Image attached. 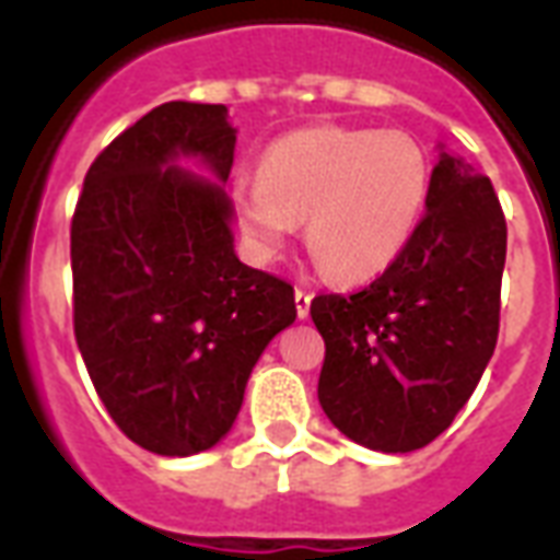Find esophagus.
<instances>
[{
    "instance_id": "esophagus-1",
    "label": "esophagus",
    "mask_w": 560,
    "mask_h": 560,
    "mask_svg": "<svg viewBox=\"0 0 560 560\" xmlns=\"http://www.w3.org/2000/svg\"><path fill=\"white\" fill-rule=\"evenodd\" d=\"M293 299H296V314H299V319H305L311 314V290H305V288H296L293 290Z\"/></svg>"
}]
</instances>
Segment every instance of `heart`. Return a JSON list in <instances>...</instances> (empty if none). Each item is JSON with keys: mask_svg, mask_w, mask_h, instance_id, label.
Returning a JSON list of instances; mask_svg holds the SVG:
<instances>
[{"mask_svg": "<svg viewBox=\"0 0 560 560\" xmlns=\"http://www.w3.org/2000/svg\"><path fill=\"white\" fill-rule=\"evenodd\" d=\"M429 190V155L402 131L308 126L264 149L258 185L234 194V220L258 261L279 258L305 220L319 270L364 284L402 258Z\"/></svg>", "mask_w": 560, "mask_h": 560, "instance_id": "1", "label": "heart"}]
</instances>
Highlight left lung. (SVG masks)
Returning a JSON list of instances; mask_svg holds the SVG:
<instances>
[{
    "mask_svg": "<svg viewBox=\"0 0 560 560\" xmlns=\"http://www.w3.org/2000/svg\"><path fill=\"white\" fill-rule=\"evenodd\" d=\"M438 155L420 229L402 258L352 296H317L326 340L319 405L349 441L413 452L446 432L499 335L508 229L488 176Z\"/></svg>",
    "mask_w": 560,
    "mask_h": 560,
    "instance_id": "1",
    "label": "left lung"
}]
</instances>
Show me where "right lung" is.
I'll return each instance as SVG.
<instances>
[{
    "mask_svg": "<svg viewBox=\"0 0 560 560\" xmlns=\"http://www.w3.org/2000/svg\"><path fill=\"white\" fill-rule=\"evenodd\" d=\"M234 140L225 105L164 102L93 161L72 217L79 352L126 438L166 458L232 432L252 366L296 319L288 281L234 252Z\"/></svg>",
    "mask_w": 560,
    "mask_h": 560,
    "instance_id": "obj_1",
    "label": "right lung"
}]
</instances>
